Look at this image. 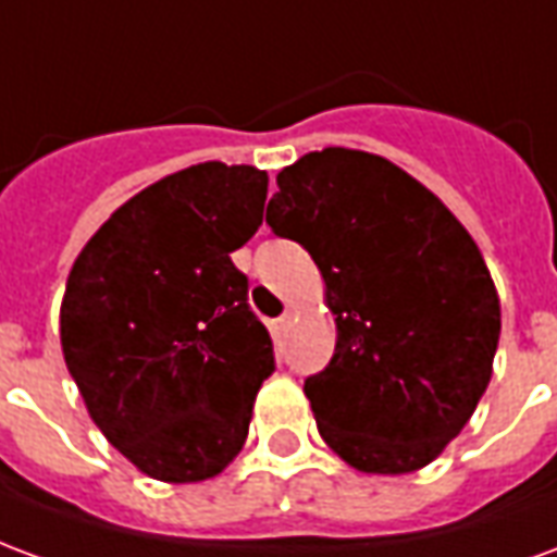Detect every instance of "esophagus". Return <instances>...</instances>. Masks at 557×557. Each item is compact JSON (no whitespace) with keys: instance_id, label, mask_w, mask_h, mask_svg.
Instances as JSON below:
<instances>
[{"instance_id":"esophagus-1","label":"esophagus","mask_w":557,"mask_h":557,"mask_svg":"<svg viewBox=\"0 0 557 557\" xmlns=\"http://www.w3.org/2000/svg\"><path fill=\"white\" fill-rule=\"evenodd\" d=\"M289 327H292V313L277 315V319L271 322V331H274L277 337H286V334H289Z\"/></svg>"}]
</instances>
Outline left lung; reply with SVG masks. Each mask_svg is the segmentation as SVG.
<instances>
[{
  "label": "left lung",
  "instance_id": "1",
  "mask_svg": "<svg viewBox=\"0 0 557 557\" xmlns=\"http://www.w3.org/2000/svg\"><path fill=\"white\" fill-rule=\"evenodd\" d=\"M277 187L268 226L313 256L337 315L334 358L304 382L319 435L367 474L418 471L490 385L502 307L478 244L379 154L310 151Z\"/></svg>",
  "mask_w": 557,
  "mask_h": 557
}]
</instances>
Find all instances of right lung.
I'll list each match as a JSON object with an SVG mask.
<instances>
[{"label":"right lung","mask_w":557,"mask_h":557,"mask_svg":"<svg viewBox=\"0 0 557 557\" xmlns=\"http://www.w3.org/2000/svg\"><path fill=\"white\" fill-rule=\"evenodd\" d=\"M268 175L220 160L139 190L67 274L62 351L107 442L163 483L220 474L274 373L232 250L262 223Z\"/></svg>","instance_id":"obj_1"}]
</instances>
